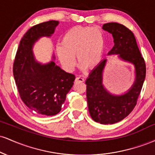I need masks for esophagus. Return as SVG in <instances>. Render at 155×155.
I'll return each instance as SVG.
<instances>
[{
    "instance_id": "obj_1",
    "label": "esophagus",
    "mask_w": 155,
    "mask_h": 155,
    "mask_svg": "<svg viewBox=\"0 0 155 155\" xmlns=\"http://www.w3.org/2000/svg\"><path fill=\"white\" fill-rule=\"evenodd\" d=\"M84 78L81 77V76H79V77H76V79H75V81L76 82H78V81H80V82H82L84 81Z\"/></svg>"
}]
</instances>
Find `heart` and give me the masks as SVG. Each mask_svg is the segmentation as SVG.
I'll return each instance as SVG.
<instances>
[{"label": "heart", "instance_id": "heart-1", "mask_svg": "<svg viewBox=\"0 0 155 155\" xmlns=\"http://www.w3.org/2000/svg\"><path fill=\"white\" fill-rule=\"evenodd\" d=\"M104 51V36L96 28H73L63 35L61 47H57L60 63L68 71L75 67V56L82 68H92L101 63Z\"/></svg>", "mask_w": 155, "mask_h": 155}]
</instances>
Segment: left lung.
<instances>
[{"mask_svg":"<svg viewBox=\"0 0 155 155\" xmlns=\"http://www.w3.org/2000/svg\"><path fill=\"white\" fill-rule=\"evenodd\" d=\"M111 33L114 47L107 55H117L122 61L133 65L135 79L131 87L121 94L112 93L104 84V72L108 60L104 59L87 79V98L90 114L96 122L103 124L117 123L128 116L136 106L146 76V65L137 45L136 38L128 28L117 22L103 25Z\"/></svg>","mask_w":155,"mask_h":155,"instance_id":"1","label":"left lung"}]
</instances>
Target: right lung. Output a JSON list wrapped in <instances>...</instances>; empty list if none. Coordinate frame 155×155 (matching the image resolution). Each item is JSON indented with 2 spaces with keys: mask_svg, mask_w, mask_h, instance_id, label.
Segmentation results:
<instances>
[{
  "mask_svg": "<svg viewBox=\"0 0 155 155\" xmlns=\"http://www.w3.org/2000/svg\"><path fill=\"white\" fill-rule=\"evenodd\" d=\"M59 22L51 20L32 27L21 39L14 63V76L25 104L39 114L54 116L60 111L75 76L52 60L42 63L33 54L35 44L42 37L50 38Z\"/></svg>",
  "mask_w": 155,
  "mask_h": 155,
  "instance_id": "right-lung-1",
  "label": "right lung"
}]
</instances>
